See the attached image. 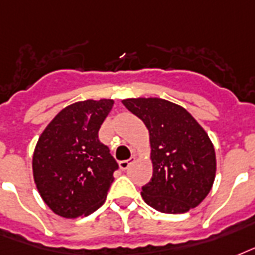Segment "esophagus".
Instances as JSON below:
<instances>
[{"label": "esophagus", "mask_w": 255, "mask_h": 255, "mask_svg": "<svg viewBox=\"0 0 255 255\" xmlns=\"http://www.w3.org/2000/svg\"><path fill=\"white\" fill-rule=\"evenodd\" d=\"M134 159L135 158H134V157H131V158H129V159L121 161V162H120V167H121V170H126V169L130 166V163L134 162Z\"/></svg>", "instance_id": "esophagus-1"}]
</instances>
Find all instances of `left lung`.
Instances as JSON below:
<instances>
[{
	"label": "left lung",
	"mask_w": 255,
	"mask_h": 255,
	"mask_svg": "<svg viewBox=\"0 0 255 255\" xmlns=\"http://www.w3.org/2000/svg\"><path fill=\"white\" fill-rule=\"evenodd\" d=\"M149 130L153 177L141 195L149 206L181 214L198 206L216 178V151L208 133L186 109L162 98L122 101Z\"/></svg>",
	"instance_id": "1"
}]
</instances>
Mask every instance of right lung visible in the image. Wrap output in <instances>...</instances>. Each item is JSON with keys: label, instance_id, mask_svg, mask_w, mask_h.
Here are the masks:
<instances>
[{"label": "right lung", "instance_id": "right-lung-1", "mask_svg": "<svg viewBox=\"0 0 255 255\" xmlns=\"http://www.w3.org/2000/svg\"><path fill=\"white\" fill-rule=\"evenodd\" d=\"M113 100L66 106L43 130L33 154V177L43 202L64 218L86 217L104 205L117 161L98 139Z\"/></svg>", "mask_w": 255, "mask_h": 255}]
</instances>
